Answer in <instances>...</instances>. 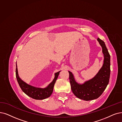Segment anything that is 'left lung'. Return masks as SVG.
<instances>
[{"label":"left lung","instance_id":"1","mask_svg":"<svg viewBox=\"0 0 122 122\" xmlns=\"http://www.w3.org/2000/svg\"><path fill=\"white\" fill-rule=\"evenodd\" d=\"M104 54V64L99 72L92 79L84 84H78L71 72L69 71L71 91L74 94L81 100H95L103 94L108 85L110 76V55L104 41L98 38Z\"/></svg>","mask_w":122,"mask_h":122}]
</instances>
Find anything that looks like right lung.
I'll return each mask as SVG.
<instances>
[{"label":"right lung","mask_w":122,"mask_h":122,"mask_svg":"<svg viewBox=\"0 0 122 122\" xmlns=\"http://www.w3.org/2000/svg\"><path fill=\"white\" fill-rule=\"evenodd\" d=\"M60 71H61L56 73L55 74V76L54 79L47 87L43 89L40 88V87H36L28 85L19 77L16 62V77L19 86H20L22 91L26 95L30 97V98L36 100H43L51 96L52 93L53 87H54L58 75H59Z\"/></svg>","instance_id":"right-lung-1"}]
</instances>
